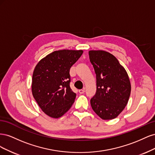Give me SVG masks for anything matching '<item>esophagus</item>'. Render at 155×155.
<instances>
[{"instance_id": "1", "label": "esophagus", "mask_w": 155, "mask_h": 155, "mask_svg": "<svg viewBox=\"0 0 155 155\" xmlns=\"http://www.w3.org/2000/svg\"><path fill=\"white\" fill-rule=\"evenodd\" d=\"M79 94H83L85 92V88H83V89H80V90H79Z\"/></svg>"}]
</instances>
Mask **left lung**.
Instances as JSON below:
<instances>
[{
    "label": "left lung",
    "instance_id": "left-lung-1",
    "mask_svg": "<svg viewBox=\"0 0 155 155\" xmlns=\"http://www.w3.org/2000/svg\"><path fill=\"white\" fill-rule=\"evenodd\" d=\"M96 75V92L91 100L93 110L103 120L116 118L127 105L131 86L125 69L114 56L104 50L88 51Z\"/></svg>",
    "mask_w": 155,
    "mask_h": 155
}]
</instances>
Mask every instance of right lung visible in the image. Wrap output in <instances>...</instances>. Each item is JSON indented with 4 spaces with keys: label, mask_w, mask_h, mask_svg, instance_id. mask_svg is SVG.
<instances>
[{
    "label": "right lung",
    "mask_w": 155,
    "mask_h": 155,
    "mask_svg": "<svg viewBox=\"0 0 155 155\" xmlns=\"http://www.w3.org/2000/svg\"><path fill=\"white\" fill-rule=\"evenodd\" d=\"M83 51H54L37 63L32 76L34 99L46 114L58 118L70 109L76 94L70 87V69Z\"/></svg>",
    "instance_id": "obj_1"
}]
</instances>
